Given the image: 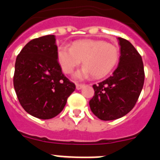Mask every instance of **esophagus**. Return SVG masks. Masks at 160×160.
<instances>
[{"instance_id":"obj_1","label":"esophagus","mask_w":160,"mask_h":160,"mask_svg":"<svg viewBox=\"0 0 160 160\" xmlns=\"http://www.w3.org/2000/svg\"><path fill=\"white\" fill-rule=\"evenodd\" d=\"M83 87H84V85L83 84H78V83L76 84V89H77V90H81Z\"/></svg>"}]
</instances>
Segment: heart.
Wrapping results in <instances>:
<instances>
[{
  "mask_svg": "<svg viewBox=\"0 0 160 160\" xmlns=\"http://www.w3.org/2000/svg\"><path fill=\"white\" fill-rule=\"evenodd\" d=\"M57 55L59 64L66 73H71L82 61L84 67L75 73L76 78L82 79L90 74L94 78H101L116 66L119 51L118 47L111 43L84 39L74 42L71 48L59 46Z\"/></svg>",
  "mask_w": 160,
  "mask_h": 160,
  "instance_id": "heart-1",
  "label": "heart"
}]
</instances>
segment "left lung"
<instances>
[{"mask_svg": "<svg viewBox=\"0 0 160 160\" xmlns=\"http://www.w3.org/2000/svg\"><path fill=\"white\" fill-rule=\"evenodd\" d=\"M120 58L112 75L94 85V97L90 101L93 114L103 121L124 116L135 107L144 83L142 57L132 44L118 38Z\"/></svg>", "mask_w": 160, "mask_h": 160, "instance_id": "8db88e82", "label": "left lung"}]
</instances>
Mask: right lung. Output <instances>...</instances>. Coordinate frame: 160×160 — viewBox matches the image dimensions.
Wrapping results in <instances>:
<instances>
[{
  "instance_id": "1",
  "label": "right lung",
  "mask_w": 160,
  "mask_h": 160,
  "mask_svg": "<svg viewBox=\"0 0 160 160\" xmlns=\"http://www.w3.org/2000/svg\"><path fill=\"white\" fill-rule=\"evenodd\" d=\"M54 35L28 42L18 55L13 86L20 104L32 116L49 119L62 111L75 85L62 73Z\"/></svg>"
}]
</instances>
